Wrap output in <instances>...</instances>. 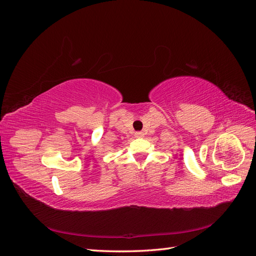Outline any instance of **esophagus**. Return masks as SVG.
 <instances>
[{"label":"esophagus","instance_id":"34e87169","mask_svg":"<svg viewBox=\"0 0 256 256\" xmlns=\"http://www.w3.org/2000/svg\"><path fill=\"white\" fill-rule=\"evenodd\" d=\"M143 135L144 134L142 132H136V133H135V136H136V138H142Z\"/></svg>","mask_w":256,"mask_h":256}]
</instances>
